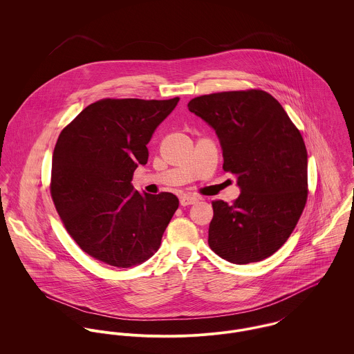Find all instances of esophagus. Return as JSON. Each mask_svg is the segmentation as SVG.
Returning a JSON list of instances; mask_svg holds the SVG:
<instances>
[{"mask_svg":"<svg viewBox=\"0 0 354 354\" xmlns=\"http://www.w3.org/2000/svg\"><path fill=\"white\" fill-rule=\"evenodd\" d=\"M196 202H198V199H196V198H194V196H189V195H184V196H181V198H180V204H181L183 207H187V205L195 204Z\"/></svg>","mask_w":354,"mask_h":354,"instance_id":"34e87169","label":"esophagus"}]
</instances>
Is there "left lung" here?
Returning a JSON list of instances; mask_svg holds the SVG:
<instances>
[{
    "label": "left lung",
    "mask_w": 354,
    "mask_h": 354,
    "mask_svg": "<svg viewBox=\"0 0 354 354\" xmlns=\"http://www.w3.org/2000/svg\"><path fill=\"white\" fill-rule=\"evenodd\" d=\"M219 139L223 170L237 176L240 196L212 202L208 245L234 264L277 252L295 230L308 195V153L300 131L261 90L202 95L188 103Z\"/></svg>",
    "instance_id": "1"
}]
</instances>
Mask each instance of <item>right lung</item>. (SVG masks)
<instances>
[{"instance_id":"add662e5","label":"right lung","mask_w":354,"mask_h":354,"mask_svg":"<svg viewBox=\"0 0 354 354\" xmlns=\"http://www.w3.org/2000/svg\"><path fill=\"white\" fill-rule=\"evenodd\" d=\"M178 101L102 100L58 136L53 202L77 245L106 264L129 268L149 260L178 208L173 194H140L132 185L153 131Z\"/></svg>"}]
</instances>
